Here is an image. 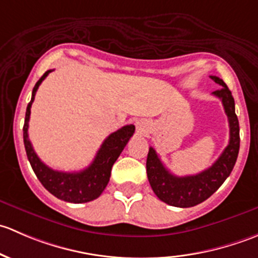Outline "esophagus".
Returning <instances> with one entry per match:
<instances>
[{"mask_svg": "<svg viewBox=\"0 0 258 258\" xmlns=\"http://www.w3.org/2000/svg\"><path fill=\"white\" fill-rule=\"evenodd\" d=\"M136 127H137V131H139L140 134H145L146 130H147V123L144 121H140V122H137Z\"/></svg>", "mask_w": 258, "mask_h": 258, "instance_id": "34e87169", "label": "esophagus"}]
</instances>
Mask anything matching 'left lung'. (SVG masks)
Segmentation results:
<instances>
[{
  "label": "left lung",
  "mask_w": 258,
  "mask_h": 258,
  "mask_svg": "<svg viewBox=\"0 0 258 258\" xmlns=\"http://www.w3.org/2000/svg\"><path fill=\"white\" fill-rule=\"evenodd\" d=\"M211 79L222 86L212 95L222 101L230 124V141L217 161L207 170L197 175L178 177L172 175L163 166L162 161L152 147L148 150L147 162H146L148 181L156 196L170 206L184 209L206 201L230 176L237 160L238 150H240V126L235 112V100L231 91L220 77L211 76Z\"/></svg>",
  "instance_id": "1"
}]
</instances>
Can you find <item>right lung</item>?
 Listing matches in <instances>:
<instances>
[{
    "instance_id": "obj_1",
    "label": "right lung",
    "mask_w": 258,
    "mask_h": 258,
    "mask_svg": "<svg viewBox=\"0 0 258 258\" xmlns=\"http://www.w3.org/2000/svg\"><path fill=\"white\" fill-rule=\"evenodd\" d=\"M53 70L46 71L43 76L37 81L32 90V97L26 110L25 124H23V144H25L27 158L41 183L54 197L66 202H72V204L93 201L100 197V195L107 186L113 163L116 162L118 156L123 151L124 146L134 135L135 126L127 124L111 134L101 145L92 163L85 170L79 171V172H62V171L49 168L38 158L31 145L30 139H28V121H30L31 106L35 100L36 92L41 82Z\"/></svg>"
}]
</instances>
